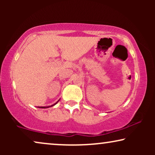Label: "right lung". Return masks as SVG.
<instances>
[{
  "label": "right lung",
  "mask_w": 155,
  "mask_h": 155,
  "mask_svg": "<svg viewBox=\"0 0 155 155\" xmlns=\"http://www.w3.org/2000/svg\"><path fill=\"white\" fill-rule=\"evenodd\" d=\"M58 101H57V102H58ZM57 102H56V103H57ZM54 104L50 106V107H53V106H54L55 104ZM39 107V108H42V109H46V108H48V107Z\"/></svg>",
  "instance_id": "obj_1"
}]
</instances>
